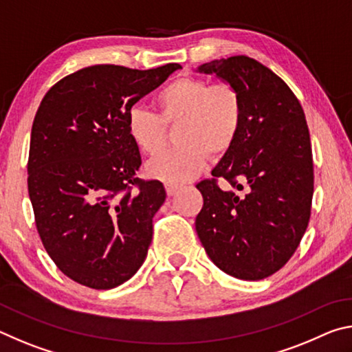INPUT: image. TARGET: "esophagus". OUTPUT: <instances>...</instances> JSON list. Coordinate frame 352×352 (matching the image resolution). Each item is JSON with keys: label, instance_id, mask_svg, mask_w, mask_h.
Returning a JSON list of instances; mask_svg holds the SVG:
<instances>
[{"label": "esophagus", "instance_id": "obj_1", "mask_svg": "<svg viewBox=\"0 0 352 352\" xmlns=\"http://www.w3.org/2000/svg\"><path fill=\"white\" fill-rule=\"evenodd\" d=\"M180 189H182V186H177V184H170V183L166 184V192H168L169 197H172V195H175Z\"/></svg>", "mask_w": 352, "mask_h": 352}]
</instances>
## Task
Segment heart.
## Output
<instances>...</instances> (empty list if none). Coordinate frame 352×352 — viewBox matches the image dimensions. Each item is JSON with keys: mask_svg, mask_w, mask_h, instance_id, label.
<instances>
[{"mask_svg": "<svg viewBox=\"0 0 352 352\" xmlns=\"http://www.w3.org/2000/svg\"><path fill=\"white\" fill-rule=\"evenodd\" d=\"M158 116L135 105L127 111V133L140 152L155 155L164 146L166 126L178 122L180 146L157 155L146 174L166 183H184L199 175L211 152L223 155L236 144L243 127L241 93L230 83L200 77H178L155 96Z\"/></svg>", "mask_w": 352, "mask_h": 352, "instance_id": "heart-1", "label": "heart"}]
</instances>
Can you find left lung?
<instances>
[{
  "instance_id": "left-lung-1",
  "label": "left lung",
  "mask_w": 352,
  "mask_h": 352,
  "mask_svg": "<svg viewBox=\"0 0 352 352\" xmlns=\"http://www.w3.org/2000/svg\"><path fill=\"white\" fill-rule=\"evenodd\" d=\"M195 71L233 85L243 102L236 144L212 169V180L197 184L204 208L195 231L220 270L259 281L292 258L311 217L314 163L305 111L287 83L254 58H220ZM216 177L234 188L220 190Z\"/></svg>"
}]
</instances>
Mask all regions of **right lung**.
<instances>
[{
  "label": "right lung",
  "instance_id": "obj_1",
  "mask_svg": "<svg viewBox=\"0 0 352 352\" xmlns=\"http://www.w3.org/2000/svg\"><path fill=\"white\" fill-rule=\"evenodd\" d=\"M180 68L94 65L63 77L41 100L29 146V199L45 250L76 283L118 287L146 259L166 190L136 177L141 157L126 118Z\"/></svg>",
  "mask_w": 352,
  "mask_h": 352
}]
</instances>
